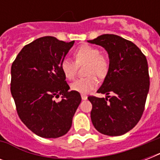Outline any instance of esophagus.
Wrapping results in <instances>:
<instances>
[{
  "instance_id": "1",
  "label": "esophagus",
  "mask_w": 160,
  "mask_h": 160,
  "mask_svg": "<svg viewBox=\"0 0 160 160\" xmlns=\"http://www.w3.org/2000/svg\"><path fill=\"white\" fill-rule=\"evenodd\" d=\"M81 98H82L83 100H87V95L82 94V95H81Z\"/></svg>"
}]
</instances>
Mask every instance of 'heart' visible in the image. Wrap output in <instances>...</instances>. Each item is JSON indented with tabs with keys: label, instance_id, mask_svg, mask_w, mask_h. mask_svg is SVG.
<instances>
[{
	"label": "heart",
	"instance_id": "heart-1",
	"mask_svg": "<svg viewBox=\"0 0 160 160\" xmlns=\"http://www.w3.org/2000/svg\"><path fill=\"white\" fill-rule=\"evenodd\" d=\"M76 62L70 58H65L61 61L60 69L65 77L72 80L77 71L78 65L86 64L85 74L89 76L80 78L75 80L70 87L73 90L80 94H88L98 85V77H104L108 72L109 62L108 60L100 55V51L94 46L83 45L75 51Z\"/></svg>",
	"mask_w": 160,
	"mask_h": 160
}]
</instances>
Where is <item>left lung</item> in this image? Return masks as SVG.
<instances>
[{
  "mask_svg": "<svg viewBox=\"0 0 160 160\" xmlns=\"http://www.w3.org/2000/svg\"><path fill=\"white\" fill-rule=\"evenodd\" d=\"M87 41L105 48L109 60L97 90L106 97H88L92 104L91 121L101 134L119 136L136 125L144 110L149 90L146 57L133 42L116 35L105 34Z\"/></svg>",
  "mask_w": 160,
  "mask_h": 160,
  "instance_id": "8db88e82",
  "label": "left lung"
}]
</instances>
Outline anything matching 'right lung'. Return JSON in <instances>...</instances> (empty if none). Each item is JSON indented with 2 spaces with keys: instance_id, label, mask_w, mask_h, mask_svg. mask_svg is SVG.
I'll list each match as a JSON object with an SVG mask.
<instances>
[{
  "instance_id": "obj_1",
  "label": "right lung",
  "mask_w": 160,
  "mask_h": 160,
  "mask_svg": "<svg viewBox=\"0 0 160 160\" xmlns=\"http://www.w3.org/2000/svg\"><path fill=\"white\" fill-rule=\"evenodd\" d=\"M75 41L44 36L26 45L11 65V92L21 121L36 135H65L81 97L70 90L60 64ZM62 95L60 102L55 98Z\"/></svg>"
}]
</instances>
